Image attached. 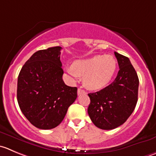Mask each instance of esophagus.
<instances>
[{"mask_svg": "<svg viewBox=\"0 0 156 156\" xmlns=\"http://www.w3.org/2000/svg\"><path fill=\"white\" fill-rule=\"evenodd\" d=\"M86 94V91L85 90H84L82 89V87H79V88L78 89V94Z\"/></svg>", "mask_w": 156, "mask_h": 156, "instance_id": "1", "label": "esophagus"}]
</instances>
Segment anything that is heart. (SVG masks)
Segmentation results:
<instances>
[{
  "instance_id": "b5f03b06",
  "label": "heart",
  "mask_w": 156,
  "mask_h": 156,
  "mask_svg": "<svg viewBox=\"0 0 156 156\" xmlns=\"http://www.w3.org/2000/svg\"><path fill=\"white\" fill-rule=\"evenodd\" d=\"M116 59L112 55H98L74 62L72 66L66 68V72L74 80L84 76L83 82L85 87L96 90L110 82L116 71Z\"/></svg>"
}]
</instances>
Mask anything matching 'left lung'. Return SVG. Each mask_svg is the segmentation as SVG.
Masks as SVG:
<instances>
[{"mask_svg": "<svg viewBox=\"0 0 156 156\" xmlns=\"http://www.w3.org/2000/svg\"><path fill=\"white\" fill-rule=\"evenodd\" d=\"M119 70L114 81L99 91L88 94L87 113L97 127L113 129L123 124L138 101L139 78L129 58L114 52Z\"/></svg>", "mask_w": 156, "mask_h": 156, "instance_id": "left-lung-1", "label": "left lung"}]
</instances>
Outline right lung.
Here are the masks:
<instances>
[{"label": "right lung", "instance_id": "obj_1", "mask_svg": "<svg viewBox=\"0 0 156 156\" xmlns=\"http://www.w3.org/2000/svg\"><path fill=\"white\" fill-rule=\"evenodd\" d=\"M62 47L35 52L24 64L17 80V101L26 118L41 129L56 127L77 98L76 87L62 80Z\"/></svg>", "mask_w": 156, "mask_h": 156}]
</instances>
